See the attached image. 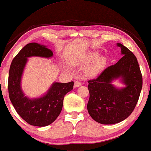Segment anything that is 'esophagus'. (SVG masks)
<instances>
[{
    "label": "esophagus",
    "instance_id": "1",
    "mask_svg": "<svg viewBox=\"0 0 151 151\" xmlns=\"http://www.w3.org/2000/svg\"><path fill=\"white\" fill-rule=\"evenodd\" d=\"M81 85V83L79 81H75V84H74V87H75V88H76V87H80Z\"/></svg>",
    "mask_w": 151,
    "mask_h": 151
}]
</instances>
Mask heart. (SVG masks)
Segmentation results:
<instances>
[{
    "instance_id": "obj_1",
    "label": "heart",
    "mask_w": 151,
    "mask_h": 151,
    "mask_svg": "<svg viewBox=\"0 0 151 151\" xmlns=\"http://www.w3.org/2000/svg\"><path fill=\"white\" fill-rule=\"evenodd\" d=\"M91 63L85 70V74L86 76H93L97 75L103 70L106 65V60L103 57H99L98 53L92 54L82 62L84 65Z\"/></svg>"
}]
</instances>
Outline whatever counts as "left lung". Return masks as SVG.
Here are the masks:
<instances>
[{"mask_svg": "<svg viewBox=\"0 0 151 151\" xmlns=\"http://www.w3.org/2000/svg\"><path fill=\"white\" fill-rule=\"evenodd\" d=\"M123 56L100 75L89 80L87 111L101 124L111 125L127 119L136 107L142 87V76L134 54L121 43ZM119 79L124 86L117 88L112 82Z\"/></svg>", "mask_w": 151, "mask_h": 151, "instance_id": "8db88e82", "label": "left lung"}]
</instances>
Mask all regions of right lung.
I'll return each instance as SVG.
<instances>
[{
    "label": "right lung",
    "mask_w": 151,
    "mask_h": 151,
    "mask_svg": "<svg viewBox=\"0 0 151 151\" xmlns=\"http://www.w3.org/2000/svg\"><path fill=\"white\" fill-rule=\"evenodd\" d=\"M53 51L47 46L30 42L21 49L11 62L8 89L11 103L17 114L30 125L45 127L52 123L62 111L64 96L73 89L74 82H54L43 95L30 98L22 88V78L28 58H51Z\"/></svg>",
    "instance_id": "add662e5"
}]
</instances>
